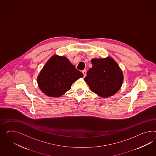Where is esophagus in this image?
Here are the masks:
<instances>
[{
    "mask_svg": "<svg viewBox=\"0 0 156 156\" xmlns=\"http://www.w3.org/2000/svg\"><path fill=\"white\" fill-rule=\"evenodd\" d=\"M82 73H83V76H86V70H83L82 71Z\"/></svg>",
    "mask_w": 156,
    "mask_h": 156,
    "instance_id": "34e87169",
    "label": "esophagus"
}]
</instances>
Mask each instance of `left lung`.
<instances>
[{
    "label": "left lung",
    "instance_id": "obj_1",
    "mask_svg": "<svg viewBox=\"0 0 156 156\" xmlns=\"http://www.w3.org/2000/svg\"><path fill=\"white\" fill-rule=\"evenodd\" d=\"M93 67L87 73L84 80L91 91L102 98L111 97L120 90L123 74L118 63L112 58H93Z\"/></svg>",
    "mask_w": 156,
    "mask_h": 156
}]
</instances>
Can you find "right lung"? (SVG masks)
Wrapping results in <instances>:
<instances>
[{"label":"right lung","instance_id":"add662e5","mask_svg":"<svg viewBox=\"0 0 156 156\" xmlns=\"http://www.w3.org/2000/svg\"><path fill=\"white\" fill-rule=\"evenodd\" d=\"M66 57L55 55L49 59L37 77L40 89L47 96L59 97L71 89L72 84L83 77Z\"/></svg>","mask_w":156,"mask_h":156}]
</instances>
